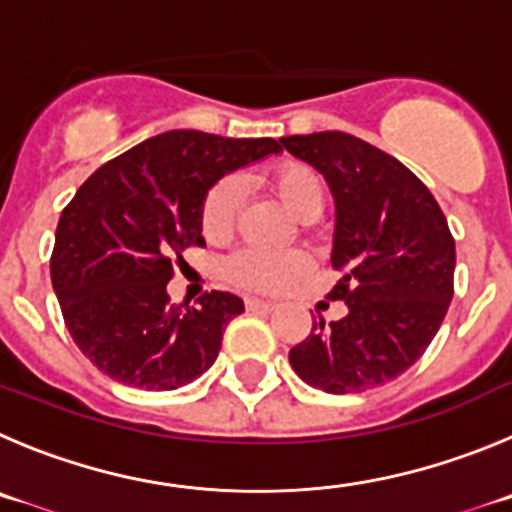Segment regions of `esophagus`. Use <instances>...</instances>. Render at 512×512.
<instances>
[{"mask_svg": "<svg viewBox=\"0 0 512 512\" xmlns=\"http://www.w3.org/2000/svg\"><path fill=\"white\" fill-rule=\"evenodd\" d=\"M245 305H247V310H262V313H267V310L275 308V303H272V300H262V298H247Z\"/></svg>", "mask_w": 512, "mask_h": 512, "instance_id": "esophagus-1", "label": "esophagus"}]
</instances>
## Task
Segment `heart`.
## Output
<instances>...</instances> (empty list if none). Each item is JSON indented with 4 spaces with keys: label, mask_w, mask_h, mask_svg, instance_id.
I'll return each instance as SVG.
<instances>
[{
    "label": "heart",
    "mask_w": 512,
    "mask_h": 512,
    "mask_svg": "<svg viewBox=\"0 0 512 512\" xmlns=\"http://www.w3.org/2000/svg\"><path fill=\"white\" fill-rule=\"evenodd\" d=\"M272 191L278 194L283 207L293 217L303 219L310 214H321L326 204V189L318 171L300 161H288L278 166L270 179ZM245 191L237 179H222L209 189L202 204V229L209 240H222L232 232L234 222L240 217ZM227 275L234 283L255 290H280L303 270V257L293 252H267V250H242L227 260Z\"/></svg>",
    "instance_id": "obj_1"
}]
</instances>
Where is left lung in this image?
<instances>
[{"mask_svg": "<svg viewBox=\"0 0 512 512\" xmlns=\"http://www.w3.org/2000/svg\"><path fill=\"white\" fill-rule=\"evenodd\" d=\"M326 179L336 204L331 265L341 321H318L290 348L313 389L361 394L417 364L452 300L455 240L432 191L394 156L341 131L280 138Z\"/></svg>", "mask_w": 512, "mask_h": 512, "instance_id": "obj_1", "label": "left lung"}]
</instances>
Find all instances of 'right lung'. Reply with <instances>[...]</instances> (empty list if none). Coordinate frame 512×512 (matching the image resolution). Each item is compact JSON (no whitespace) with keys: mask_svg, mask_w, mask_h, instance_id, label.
Listing matches in <instances>:
<instances>
[{"mask_svg":"<svg viewBox=\"0 0 512 512\" xmlns=\"http://www.w3.org/2000/svg\"><path fill=\"white\" fill-rule=\"evenodd\" d=\"M275 138L166 131L100 166L62 209L52 288L80 351L118 384L171 391L217 361L242 298L212 290L171 305L184 250L204 245L202 204L224 174L280 154Z\"/></svg>","mask_w":512,"mask_h":512,"instance_id":"obj_1","label":"right lung"}]
</instances>
